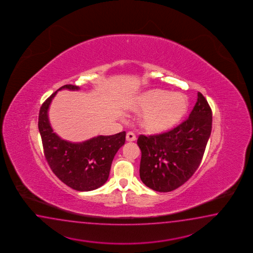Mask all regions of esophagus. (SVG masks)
<instances>
[{
  "label": "esophagus",
  "instance_id": "esophagus-1",
  "mask_svg": "<svg viewBox=\"0 0 253 253\" xmlns=\"http://www.w3.org/2000/svg\"><path fill=\"white\" fill-rule=\"evenodd\" d=\"M126 138L127 142H133V141H134V140L136 139V136H135V134H134L133 132H128V133L126 134Z\"/></svg>",
  "mask_w": 253,
  "mask_h": 253
}]
</instances>
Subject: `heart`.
Wrapping results in <instances>:
<instances>
[{"mask_svg": "<svg viewBox=\"0 0 253 253\" xmlns=\"http://www.w3.org/2000/svg\"><path fill=\"white\" fill-rule=\"evenodd\" d=\"M134 110L144 112L142 127L149 133H162L173 127L188 110V100L180 93L152 89L141 95Z\"/></svg>", "mask_w": 253, "mask_h": 253, "instance_id": "b5f03b06", "label": "heart"}]
</instances>
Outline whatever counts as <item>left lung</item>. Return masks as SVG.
<instances>
[{"instance_id":"left-lung-1","label":"left lung","mask_w":253,"mask_h":253,"mask_svg":"<svg viewBox=\"0 0 253 253\" xmlns=\"http://www.w3.org/2000/svg\"><path fill=\"white\" fill-rule=\"evenodd\" d=\"M212 130V110L202 93L188 119L163 134L139 135L140 178L148 188L169 192L198 169Z\"/></svg>"}]
</instances>
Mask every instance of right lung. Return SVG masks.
<instances>
[{
	"mask_svg": "<svg viewBox=\"0 0 253 253\" xmlns=\"http://www.w3.org/2000/svg\"><path fill=\"white\" fill-rule=\"evenodd\" d=\"M64 89L78 90L80 88L64 85L45 99L40 108L39 130L44 154L52 171L68 187L78 191L94 190L108 180L114 156L124 145L126 132L99 135L82 143L60 138L51 127L48 109L57 91Z\"/></svg>",
	"mask_w": 253,
	"mask_h": 253,
	"instance_id": "right-lung-1",
	"label": "right lung"
}]
</instances>
